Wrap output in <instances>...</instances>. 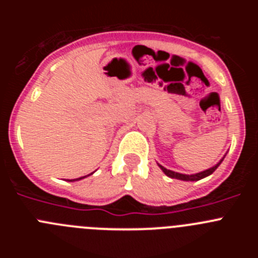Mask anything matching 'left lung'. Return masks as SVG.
Listing matches in <instances>:
<instances>
[{"instance_id":"obj_1","label":"left lung","mask_w":258,"mask_h":258,"mask_svg":"<svg viewBox=\"0 0 258 258\" xmlns=\"http://www.w3.org/2000/svg\"><path fill=\"white\" fill-rule=\"evenodd\" d=\"M226 156V155H225ZM225 156L221 159L220 161H218L216 165H213L212 168H209V169H206L203 170V172H199V173H195V174H182V173H177V172H173V170H169L166 169V168H164L163 165H160V164H157V165L160 166V169L163 170L164 173H165L168 177H170V178H174V179H181V181H199V179H203L206 178V177H208V175H211L212 173L214 172V170L217 169L218 166H220V164L222 163L223 159H225Z\"/></svg>"}]
</instances>
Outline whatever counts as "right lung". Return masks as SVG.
<instances>
[{"instance_id":"1","label":"right lung","mask_w":258,"mask_h":258,"mask_svg":"<svg viewBox=\"0 0 258 258\" xmlns=\"http://www.w3.org/2000/svg\"><path fill=\"white\" fill-rule=\"evenodd\" d=\"M93 173H94V172H93ZM93 173H90V174H93ZM90 174H88V175H90ZM88 175H84V177H80V178H75V179H68V181H70V182L80 181V179H83V178H86V177H88Z\"/></svg>"}]
</instances>
